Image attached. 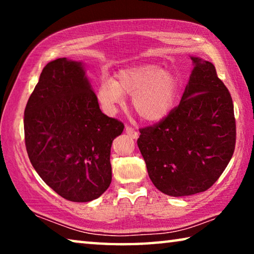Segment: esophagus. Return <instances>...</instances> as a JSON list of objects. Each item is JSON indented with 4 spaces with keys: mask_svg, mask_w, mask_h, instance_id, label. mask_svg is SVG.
Instances as JSON below:
<instances>
[{
    "mask_svg": "<svg viewBox=\"0 0 254 254\" xmlns=\"http://www.w3.org/2000/svg\"><path fill=\"white\" fill-rule=\"evenodd\" d=\"M126 132H127V134H128L130 135L131 137H133V139H137V137H139V132L137 131H135L134 128H132L131 127H126Z\"/></svg>",
    "mask_w": 254,
    "mask_h": 254,
    "instance_id": "obj_1",
    "label": "esophagus"
}]
</instances>
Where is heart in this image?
<instances>
[{
  "mask_svg": "<svg viewBox=\"0 0 254 254\" xmlns=\"http://www.w3.org/2000/svg\"><path fill=\"white\" fill-rule=\"evenodd\" d=\"M180 92L179 77L157 64H139L120 69L115 80L104 78L97 100L106 113L114 114L132 96V109L143 121L158 123L171 113Z\"/></svg>",
  "mask_w": 254,
  "mask_h": 254,
  "instance_id": "1",
  "label": "heart"
}]
</instances>
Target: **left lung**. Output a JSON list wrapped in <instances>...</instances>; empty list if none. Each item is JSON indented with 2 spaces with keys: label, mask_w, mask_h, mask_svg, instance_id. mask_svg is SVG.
Here are the masks:
<instances>
[{
  "label": "left lung",
  "mask_w": 254,
  "mask_h": 254,
  "mask_svg": "<svg viewBox=\"0 0 254 254\" xmlns=\"http://www.w3.org/2000/svg\"><path fill=\"white\" fill-rule=\"evenodd\" d=\"M194 68L178 107L142 128L137 147L149 177L163 194L205 191L220 178L235 148L232 97L212 63L191 56Z\"/></svg>",
  "instance_id": "obj_1"
}]
</instances>
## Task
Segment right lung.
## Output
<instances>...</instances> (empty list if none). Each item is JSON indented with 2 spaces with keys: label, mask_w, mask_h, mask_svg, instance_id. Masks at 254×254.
<instances>
[{
  "label": "right lung",
  "mask_w": 254,
  "mask_h": 254,
  "mask_svg": "<svg viewBox=\"0 0 254 254\" xmlns=\"http://www.w3.org/2000/svg\"><path fill=\"white\" fill-rule=\"evenodd\" d=\"M124 126L102 113L83 62L48 63L24 111L25 147L41 179L65 199H96L112 182L111 147Z\"/></svg>",
  "instance_id": "add662e5"
}]
</instances>
